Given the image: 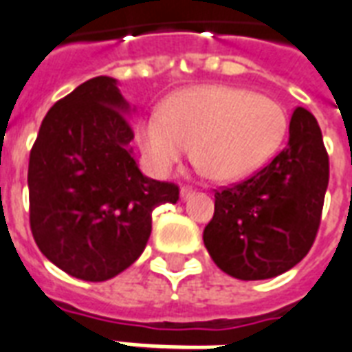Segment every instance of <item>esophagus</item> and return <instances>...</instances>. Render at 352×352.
Instances as JSON below:
<instances>
[{"mask_svg":"<svg viewBox=\"0 0 352 352\" xmlns=\"http://www.w3.org/2000/svg\"><path fill=\"white\" fill-rule=\"evenodd\" d=\"M194 194H195L194 188H190V186H182L181 188V199L182 201H186L188 197H192Z\"/></svg>","mask_w":352,"mask_h":352,"instance_id":"obj_1","label":"esophagus"}]
</instances>
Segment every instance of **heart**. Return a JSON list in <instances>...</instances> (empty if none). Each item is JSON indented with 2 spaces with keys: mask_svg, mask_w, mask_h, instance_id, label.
Wrapping results in <instances>:
<instances>
[{
  "mask_svg": "<svg viewBox=\"0 0 352 352\" xmlns=\"http://www.w3.org/2000/svg\"><path fill=\"white\" fill-rule=\"evenodd\" d=\"M288 129L277 101L245 88L206 85L173 94L136 136L158 173H170L194 144V160L214 181L249 175L277 151Z\"/></svg>",
  "mask_w": 352,
  "mask_h": 352,
  "instance_id": "heart-1",
  "label": "heart"
}]
</instances>
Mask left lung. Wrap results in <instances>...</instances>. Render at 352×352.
I'll return each instance as SVG.
<instances>
[{
    "label": "left lung",
    "instance_id": "8db88e82",
    "mask_svg": "<svg viewBox=\"0 0 352 352\" xmlns=\"http://www.w3.org/2000/svg\"><path fill=\"white\" fill-rule=\"evenodd\" d=\"M329 155L316 118L297 107L288 146L262 170L216 192L203 241L221 272L240 280L277 277L299 264L318 234Z\"/></svg>",
    "mask_w": 352,
    "mask_h": 352
}]
</instances>
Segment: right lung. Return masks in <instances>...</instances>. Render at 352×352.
Returning a JSON list of instances; mask_svg holds the SVG:
<instances>
[{
	"label": "right lung",
	"instance_id": "right-lung-1",
	"mask_svg": "<svg viewBox=\"0 0 352 352\" xmlns=\"http://www.w3.org/2000/svg\"><path fill=\"white\" fill-rule=\"evenodd\" d=\"M118 80L94 77L53 104L29 157V221L45 258L80 280L116 277L144 253L151 214L179 201L133 157Z\"/></svg>",
	"mask_w": 352,
	"mask_h": 352
}]
</instances>
